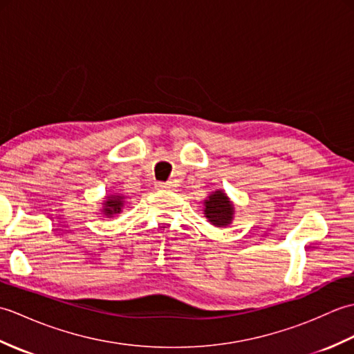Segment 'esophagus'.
Here are the masks:
<instances>
[{
  "label": "esophagus",
  "instance_id": "1",
  "mask_svg": "<svg viewBox=\"0 0 354 354\" xmlns=\"http://www.w3.org/2000/svg\"><path fill=\"white\" fill-rule=\"evenodd\" d=\"M156 187H158V190H171L173 187H175V184H171V183H158Z\"/></svg>",
  "mask_w": 354,
  "mask_h": 354
}]
</instances>
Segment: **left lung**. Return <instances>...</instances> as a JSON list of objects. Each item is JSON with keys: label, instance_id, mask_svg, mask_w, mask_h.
<instances>
[{"label": "left lung", "instance_id": "8db88e82", "mask_svg": "<svg viewBox=\"0 0 354 354\" xmlns=\"http://www.w3.org/2000/svg\"><path fill=\"white\" fill-rule=\"evenodd\" d=\"M204 214L208 222L214 225V227H227L232 222L234 217V205L230 201V198L222 190L213 192L204 201Z\"/></svg>", "mask_w": 354, "mask_h": 354}]
</instances>
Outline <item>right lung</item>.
<instances>
[{
  "label": "right lung",
  "mask_w": 354,
  "mask_h": 354,
  "mask_svg": "<svg viewBox=\"0 0 354 354\" xmlns=\"http://www.w3.org/2000/svg\"><path fill=\"white\" fill-rule=\"evenodd\" d=\"M124 196H120V194H111V196L106 198V201L103 202V208L102 213L108 217H114L122 212V208L124 205Z\"/></svg>",
  "instance_id": "obj_1"
}]
</instances>
